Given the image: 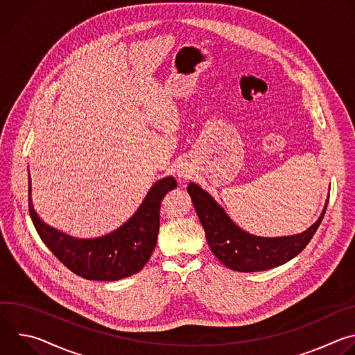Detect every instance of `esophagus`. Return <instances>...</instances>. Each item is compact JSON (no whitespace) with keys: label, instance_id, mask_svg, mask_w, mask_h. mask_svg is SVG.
Here are the masks:
<instances>
[{"label":"esophagus","instance_id":"esophagus-1","mask_svg":"<svg viewBox=\"0 0 355 355\" xmlns=\"http://www.w3.org/2000/svg\"><path fill=\"white\" fill-rule=\"evenodd\" d=\"M178 175H180V177H187L185 171H180V173H178Z\"/></svg>","mask_w":355,"mask_h":355}]
</instances>
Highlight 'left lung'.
<instances>
[{
    "mask_svg": "<svg viewBox=\"0 0 355 355\" xmlns=\"http://www.w3.org/2000/svg\"><path fill=\"white\" fill-rule=\"evenodd\" d=\"M187 191L215 257L227 268L240 272L266 271L296 257L316 233L329 204L327 196L320 216L305 232L279 237H261L239 227L212 195L198 184L189 182Z\"/></svg>",
    "mask_w": 355,
    "mask_h": 355,
    "instance_id": "1",
    "label": "left lung"
}]
</instances>
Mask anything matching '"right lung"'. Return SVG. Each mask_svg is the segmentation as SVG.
Returning <instances> with one entry per match:
<instances>
[{
	"mask_svg": "<svg viewBox=\"0 0 355 355\" xmlns=\"http://www.w3.org/2000/svg\"><path fill=\"white\" fill-rule=\"evenodd\" d=\"M177 188L168 175L151 187L137 211L114 232L78 239L43 222L33 208L32 182L28 171L29 214L47 248L74 274L92 281H118L139 272L153 252L160 227V205L166 193Z\"/></svg>",
	"mask_w": 355,
	"mask_h": 355,
	"instance_id": "obj_1",
	"label": "right lung"
}]
</instances>
